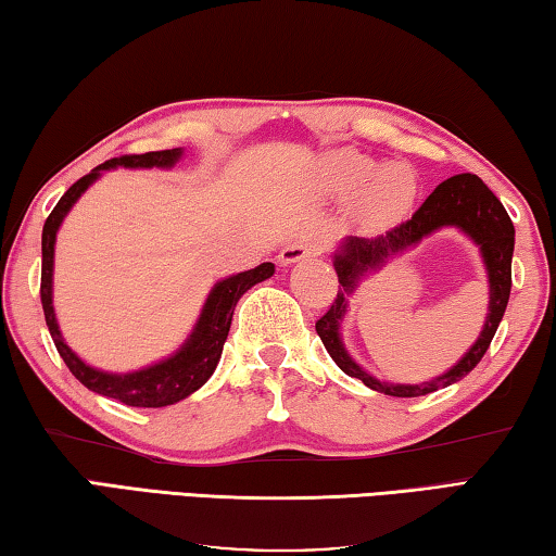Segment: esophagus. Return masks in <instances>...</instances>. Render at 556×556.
Here are the masks:
<instances>
[{"label": "esophagus", "mask_w": 556, "mask_h": 556, "mask_svg": "<svg viewBox=\"0 0 556 556\" xmlns=\"http://www.w3.org/2000/svg\"><path fill=\"white\" fill-rule=\"evenodd\" d=\"M319 251H323V243H319V239L313 237V233H303V237H295L288 243V247L280 249L278 261L283 263V266H290V263L305 261L309 256H315V253H319Z\"/></svg>", "instance_id": "obj_1"}]
</instances>
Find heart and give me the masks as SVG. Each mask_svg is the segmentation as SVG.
<instances>
[{
  "instance_id": "b5f03b06",
  "label": "heart",
  "mask_w": 556,
  "mask_h": 556,
  "mask_svg": "<svg viewBox=\"0 0 556 556\" xmlns=\"http://www.w3.org/2000/svg\"><path fill=\"white\" fill-rule=\"evenodd\" d=\"M317 180L337 198L358 194V217L376 227L403 219L417 198V175L410 165H381L356 149L325 153L317 163Z\"/></svg>"
}]
</instances>
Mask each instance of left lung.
Segmentation results:
<instances>
[{
    "mask_svg": "<svg viewBox=\"0 0 556 556\" xmlns=\"http://www.w3.org/2000/svg\"><path fill=\"white\" fill-rule=\"evenodd\" d=\"M456 226L464 230L482 249V257L486 271L490 273V317L482 330L477 344L467 353L450 372L425 384H386L366 375L351 357L345 354L341 342V319L345 314L348 295L358 279L366 271L380 267L388 257L406 250L437 228ZM515 249V227L508 217V212L501 200L485 188V182L479 175L462 173L454 178L440 182L434 192L422 202L410 219L397 224L391 231L381 237H349L342 241V247L334 251V270L342 288L334 298L332 307L317 319V334L323 339L327 354L334 358V364L342 368L346 376L358 378L371 391L393 395V397H417L440 391V388L452 386L473 371L476 364L481 362L483 354L489 352L491 339L498 329L510 300V263Z\"/></svg>",
    "mask_w": 556,
    "mask_h": 556,
    "instance_id": "obj_1",
    "label": "left lung"
}]
</instances>
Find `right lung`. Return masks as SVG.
Segmentation results:
<instances>
[{"instance_id": "1", "label": "right lung", "mask_w": 556, "mask_h": 556, "mask_svg": "<svg viewBox=\"0 0 556 556\" xmlns=\"http://www.w3.org/2000/svg\"><path fill=\"white\" fill-rule=\"evenodd\" d=\"M182 159V149H168V151H151L141 155H119V159L104 161L97 165L80 180L73 182L67 192L63 194L53 212L48 214L43 224V237H41V305L46 315L48 332L53 337V344L58 354L71 368V374L90 391L114 397L124 405L131 407H165L173 403H180L182 397L192 395L198 388L207 383V378L214 374V368L219 364L224 342H227L233 307H237L239 298L247 293L261 280L273 276L276 266L273 263H261V266L237 273V276H229L214 283L210 290L207 300H204V307L200 313L198 325L192 327L190 337L185 339V344L175 352L173 356L163 358L159 364H151L141 368V371L131 374H106L85 364L80 356H77L71 346L65 344L61 334V327H58L55 309H53V253H55V233L61 229L65 214L71 212L77 198L90 188V185L100 178L104 170L110 168H173L175 163Z\"/></svg>"}]
</instances>
